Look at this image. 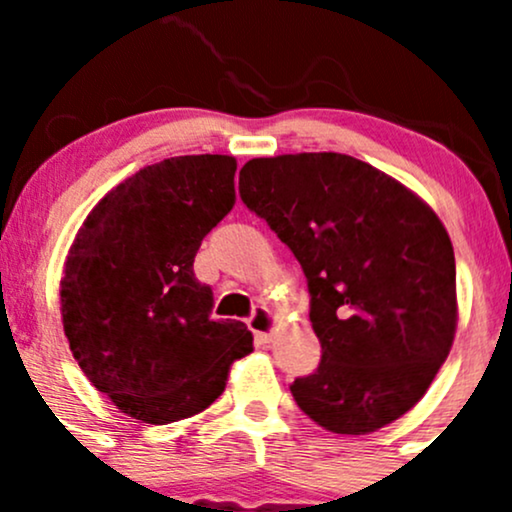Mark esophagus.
Wrapping results in <instances>:
<instances>
[{"label":"esophagus","instance_id":"1","mask_svg":"<svg viewBox=\"0 0 512 512\" xmlns=\"http://www.w3.org/2000/svg\"><path fill=\"white\" fill-rule=\"evenodd\" d=\"M274 325H276L274 315L269 313L267 308H262V305H257V308L252 310V315L248 317V327L252 330V334L260 339V342H269Z\"/></svg>","mask_w":512,"mask_h":512}]
</instances>
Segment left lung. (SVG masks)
I'll list each match as a JSON object with an SVG mask.
<instances>
[{"label": "left lung", "mask_w": 512, "mask_h": 512, "mask_svg": "<svg viewBox=\"0 0 512 512\" xmlns=\"http://www.w3.org/2000/svg\"><path fill=\"white\" fill-rule=\"evenodd\" d=\"M243 204L289 245L320 366L291 395L332 433H373L426 395L457 327L455 252L433 209L346 154L252 158Z\"/></svg>", "instance_id": "left-lung-1"}]
</instances>
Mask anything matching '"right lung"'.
<instances>
[{
    "mask_svg": "<svg viewBox=\"0 0 512 512\" xmlns=\"http://www.w3.org/2000/svg\"><path fill=\"white\" fill-rule=\"evenodd\" d=\"M236 158L175 156L108 192L76 233L62 322L86 378L144 424L204 411L252 351L240 320H211L195 255L236 202Z\"/></svg>",
    "mask_w": 512,
    "mask_h": 512,
    "instance_id": "obj_1",
    "label": "right lung"
}]
</instances>
